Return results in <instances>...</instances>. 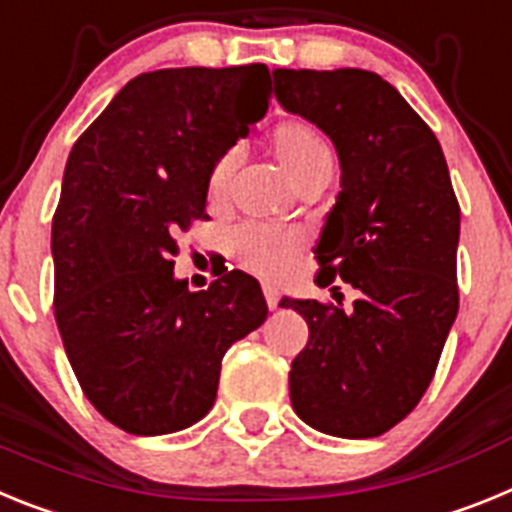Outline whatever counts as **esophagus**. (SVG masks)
Segmentation results:
<instances>
[{
	"label": "esophagus",
	"mask_w": 512,
	"mask_h": 512,
	"mask_svg": "<svg viewBox=\"0 0 512 512\" xmlns=\"http://www.w3.org/2000/svg\"><path fill=\"white\" fill-rule=\"evenodd\" d=\"M262 293H265V304H268V309H278V291H275L273 286H262Z\"/></svg>",
	"instance_id": "34e87169"
}]
</instances>
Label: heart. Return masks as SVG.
Listing matches in <instances>:
<instances>
[{
    "instance_id": "heart-1",
    "label": "heart",
    "mask_w": 512,
    "mask_h": 512,
    "mask_svg": "<svg viewBox=\"0 0 512 512\" xmlns=\"http://www.w3.org/2000/svg\"><path fill=\"white\" fill-rule=\"evenodd\" d=\"M270 151L296 188L327 180L332 172V151L314 126L306 121H286L270 133ZM234 154H224L208 172L206 195L211 206H224L229 198ZM304 234L293 229H270L244 224L231 237V252L242 268L260 278H281L304 252Z\"/></svg>"
}]
</instances>
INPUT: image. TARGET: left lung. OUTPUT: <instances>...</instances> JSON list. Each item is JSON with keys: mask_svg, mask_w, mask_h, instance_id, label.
<instances>
[{"mask_svg": "<svg viewBox=\"0 0 512 512\" xmlns=\"http://www.w3.org/2000/svg\"><path fill=\"white\" fill-rule=\"evenodd\" d=\"M273 77L283 110L327 133L340 159V193L314 250L317 283L340 275L355 288L350 309L281 301L309 324L288 373L291 404L319 433L376 438L417 407L459 311V201L435 133L379 74Z\"/></svg>", "mask_w": 512, "mask_h": 512, "instance_id": "8db88e82", "label": "left lung"}]
</instances>
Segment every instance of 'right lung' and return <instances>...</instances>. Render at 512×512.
<instances>
[{
  "label": "right lung",
  "instance_id": "1",
  "mask_svg": "<svg viewBox=\"0 0 512 512\" xmlns=\"http://www.w3.org/2000/svg\"><path fill=\"white\" fill-rule=\"evenodd\" d=\"M270 105L262 64L139 74L66 159L51 226L53 309L84 397L133 435L190 428L216 402L221 358L268 319L260 283L175 275L177 231L208 219V172Z\"/></svg>",
  "mask_w": 512,
  "mask_h": 512
}]
</instances>
